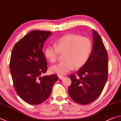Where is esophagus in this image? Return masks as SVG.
<instances>
[{
    "label": "esophagus",
    "mask_w": 121,
    "mask_h": 121,
    "mask_svg": "<svg viewBox=\"0 0 121 121\" xmlns=\"http://www.w3.org/2000/svg\"><path fill=\"white\" fill-rule=\"evenodd\" d=\"M58 77H59V78L60 79H62L63 78H64V76H58Z\"/></svg>",
    "instance_id": "obj_1"
}]
</instances>
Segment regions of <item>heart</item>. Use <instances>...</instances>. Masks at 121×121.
I'll use <instances>...</instances> for the list:
<instances>
[{
    "label": "heart",
    "mask_w": 121,
    "mask_h": 121,
    "mask_svg": "<svg viewBox=\"0 0 121 121\" xmlns=\"http://www.w3.org/2000/svg\"><path fill=\"white\" fill-rule=\"evenodd\" d=\"M92 43L87 37L69 34L60 37L54 42V46H48L44 54L49 62L58 60L59 53H64V61L53 65L50 71L59 76L65 75L75 68H80L87 62L92 52Z\"/></svg>",
    "instance_id": "1"
}]
</instances>
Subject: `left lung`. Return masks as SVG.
Segmentation results:
<instances>
[{"label":"left lung","instance_id":"8db88e82","mask_svg":"<svg viewBox=\"0 0 121 121\" xmlns=\"http://www.w3.org/2000/svg\"><path fill=\"white\" fill-rule=\"evenodd\" d=\"M93 48L84 66L69 77L71 84L68 92L75 102L87 104L101 94L108 74V56L105 46L98 33L93 30Z\"/></svg>","mask_w":121,"mask_h":121}]
</instances>
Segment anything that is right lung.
Listing matches in <instances>:
<instances>
[{"label":"right lung","instance_id":"1","mask_svg":"<svg viewBox=\"0 0 121 121\" xmlns=\"http://www.w3.org/2000/svg\"><path fill=\"white\" fill-rule=\"evenodd\" d=\"M51 34L50 31L33 30L20 39L12 51L9 69L14 87L28 104L37 105L45 101L58 80L56 74L41 77L48 68L43 44Z\"/></svg>","mask_w":121,"mask_h":121}]
</instances>
